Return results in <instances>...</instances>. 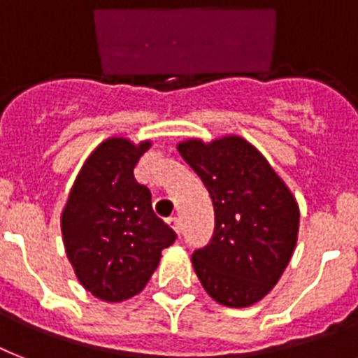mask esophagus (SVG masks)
Returning <instances> with one entry per match:
<instances>
[{"mask_svg": "<svg viewBox=\"0 0 358 358\" xmlns=\"http://www.w3.org/2000/svg\"><path fill=\"white\" fill-rule=\"evenodd\" d=\"M167 224L174 230V232H180V229H182V223H180L178 217H169Z\"/></svg>", "mask_w": 358, "mask_h": 358, "instance_id": "esophagus-1", "label": "esophagus"}]
</instances>
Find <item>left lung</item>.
Here are the masks:
<instances>
[{
    "mask_svg": "<svg viewBox=\"0 0 358 358\" xmlns=\"http://www.w3.org/2000/svg\"><path fill=\"white\" fill-rule=\"evenodd\" d=\"M180 156L212 196L215 230L193 252L202 288L219 305L245 308L264 299L288 266L299 206L258 148L239 135L182 141Z\"/></svg>",
    "mask_w": 358,
    "mask_h": 358,
    "instance_id": "8db88e82",
    "label": "left lung"
}]
</instances>
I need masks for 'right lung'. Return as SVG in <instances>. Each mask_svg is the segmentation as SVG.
Masks as SVG:
<instances>
[{"mask_svg": "<svg viewBox=\"0 0 358 358\" xmlns=\"http://www.w3.org/2000/svg\"><path fill=\"white\" fill-rule=\"evenodd\" d=\"M109 137L83 163L61 215V232L81 286L108 303L129 299L156 271L176 234L156 217L148 187L134 167L150 148Z\"/></svg>", "mask_w": 358, "mask_h": 358, "instance_id": "obj_1", "label": "right lung"}]
</instances>
